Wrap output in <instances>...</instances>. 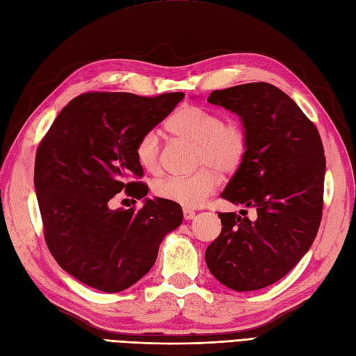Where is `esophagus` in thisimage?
Returning <instances> with one entry per match:
<instances>
[{"label": "esophagus", "instance_id": "esophagus-1", "mask_svg": "<svg viewBox=\"0 0 356 356\" xmlns=\"http://www.w3.org/2000/svg\"><path fill=\"white\" fill-rule=\"evenodd\" d=\"M183 213H184V219L186 220H192L195 218V214H196L193 210H190V208H184Z\"/></svg>", "mask_w": 356, "mask_h": 356}]
</instances>
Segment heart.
<instances>
[{"label":"heart","mask_w":356,"mask_h":356,"mask_svg":"<svg viewBox=\"0 0 356 356\" xmlns=\"http://www.w3.org/2000/svg\"><path fill=\"white\" fill-rule=\"evenodd\" d=\"M172 134L196 145V166L192 175L166 177L154 183V193L187 208L201 207L220 183L222 173H234L249 151L246 128L237 120H225L219 113L197 106H183L168 120ZM136 159L148 172L160 169V138L155 129L145 131L136 143Z\"/></svg>","instance_id":"heart-1"}]
</instances>
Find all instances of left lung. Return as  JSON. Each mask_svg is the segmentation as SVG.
I'll use <instances>...</instances> for the list:
<instances>
[{"label": "left lung", "instance_id": "left-lung-1", "mask_svg": "<svg viewBox=\"0 0 356 356\" xmlns=\"http://www.w3.org/2000/svg\"><path fill=\"white\" fill-rule=\"evenodd\" d=\"M208 102L243 120L249 151L220 196L255 208L257 218L218 213L223 227L207 248L205 263L228 289H264L284 278L317 236L326 168L322 138L298 104L273 84L213 90Z\"/></svg>", "mask_w": 356, "mask_h": 356}]
</instances>
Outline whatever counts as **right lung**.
<instances>
[{"label":"right lung","mask_w":356,"mask_h":356,"mask_svg":"<svg viewBox=\"0 0 356 356\" xmlns=\"http://www.w3.org/2000/svg\"><path fill=\"white\" fill-rule=\"evenodd\" d=\"M183 92L138 97L78 95L48 129L34 161V188L51 255L92 289L118 293L151 270L168 232L183 222L175 202L146 199L140 210H111L118 193L142 199L148 186L136 143L183 101Z\"/></svg>","instance_id":"obj_1"}]
</instances>
